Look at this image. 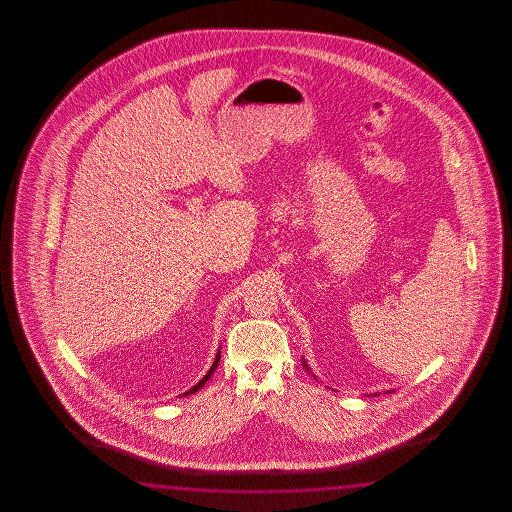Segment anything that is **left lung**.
<instances>
[{
	"mask_svg": "<svg viewBox=\"0 0 512 512\" xmlns=\"http://www.w3.org/2000/svg\"><path fill=\"white\" fill-rule=\"evenodd\" d=\"M301 362H303V365H304V369H306V371H308V373H312V371H310V367H308V364H306V360H301ZM313 378H315V374H313ZM389 392H392V390H389ZM378 394H380V392H376V394H373V396H378ZM367 396H369V394H367Z\"/></svg>",
	"mask_w": 512,
	"mask_h": 512,
	"instance_id": "left-lung-1",
	"label": "left lung"
}]
</instances>
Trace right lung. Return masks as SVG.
I'll return each instance as SVG.
<instances>
[{"label":"right lung","mask_w":512,"mask_h":512,"mask_svg":"<svg viewBox=\"0 0 512 512\" xmlns=\"http://www.w3.org/2000/svg\"><path fill=\"white\" fill-rule=\"evenodd\" d=\"M218 362H220V349H218L217 356H215V362H213V365H211V367H209V371H208V373H206V376H204V378H202V380H200V382L197 383V385H193V387H191L190 390H186V392H184V394H182V396H190V394H195V392H197V390L202 389V387H204V385H206V382H208L209 378H211V374H213V373H215V371H217Z\"/></svg>","instance_id":"1"}]
</instances>
